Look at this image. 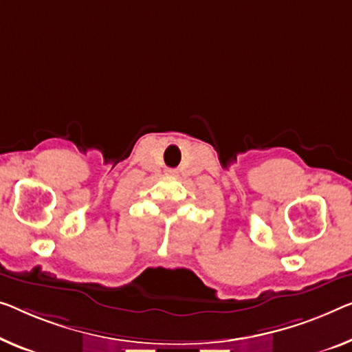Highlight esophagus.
Segmentation results:
<instances>
[{
    "label": "esophagus",
    "instance_id": "obj_1",
    "mask_svg": "<svg viewBox=\"0 0 352 352\" xmlns=\"http://www.w3.org/2000/svg\"><path fill=\"white\" fill-rule=\"evenodd\" d=\"M167 174H169V175H175V170H167Z\"/></svg>",
    "mask_w": 352,
    "mask_h": 352
}]
</instances>
